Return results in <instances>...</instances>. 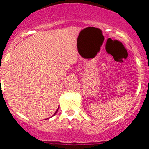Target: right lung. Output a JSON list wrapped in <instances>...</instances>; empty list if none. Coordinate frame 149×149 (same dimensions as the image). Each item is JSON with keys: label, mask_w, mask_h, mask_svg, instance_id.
<instances>
[{"label": "right lung", "mask_w": 149, "mask_h": 149, "mask_svg": "<svg viewBox=\"0 0 149 149\" xmlns=\"http://www.w3.org/2000/svg\"><path fill=\"white\" fill-rule=\"evenodd\" d=\"M58 110H59V107H58V109H57V110H56V112H55V113H54V115H55V114H56V113H57V111H58Z\"/></svg>", "instance_id": "add662e5"}]
</instances>
